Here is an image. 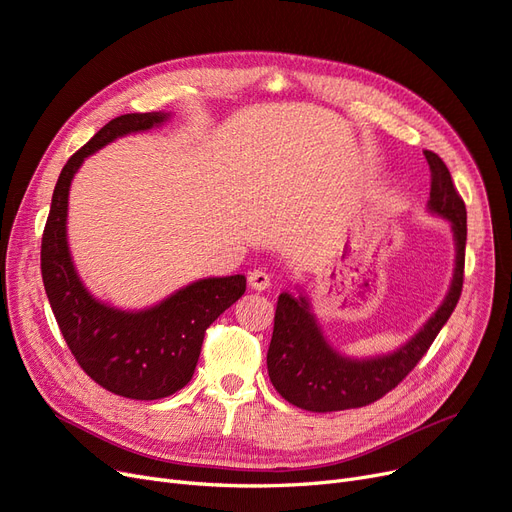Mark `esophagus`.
Listing matches in <instances>:
<instances>
[{
  "mask_svg": "<svg viewBox=\"0 0 512 512\" xmlns=\"http://www.w3.org/2000/svg\"><path fill=\"white\" fill-rule=\"evenodd\" d=\"M249 287L255 291H266L270 287V274L263 270H253L249 274Z\"/></svg>",
  "mask_w": 512,
  "mask_h": 512,
  "instance_id": "obj_1",
  "label": "esophagus"
}]
</instances>
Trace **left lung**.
Instances as JSON below:
<instances>
[{"instance_id":"left-lung-1","label":"left lung","mask_w":512,"mask_h":512,"mask_svg":"<svg viewBox=\"0 0 512 512\" xmlns=\"http://www.w3.org/2000/svg\"><path fill=\"white\" fill-rule=\"evenodd\" d=\"M424 156L432 177L428 211L451 223L456 240V268L443 304L405 346L390 354L358 361L329 346L306 295L280 293L268 350V373L278 394L291 405L327 413L365 407L382 399L422 361L434 337L456 310L464 282L466 206L445 162L434 151H424Z\"/></svg>"}]
</instances>
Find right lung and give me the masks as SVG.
Returning <instances> with one entry per match:
<instances>
[{"instance_id":"add662e5","label":"right lung","mask_w":512,"mask_h":512,"mask_svg":"<svg viewBox=\"0 0 512 512\" xmlns=\"http://www.w3.org/2000/svg\"><path fill=\"white\" fill-rule=\"evenodd\" d=\"M168 118L162 111L126 113L75 151L54 185L42 236L44 289L71 354L99 386L135 401L164 399L192 380L206 329L246 291L242 274L202 278L156 306L130 312L92 297L73 266L67 206L78 168L107 143L156 128Z\"/></svg>"}]
</instances>
